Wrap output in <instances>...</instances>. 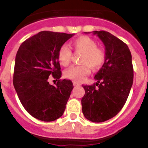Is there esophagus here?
<instances>
[{
    "label": "esophagus",
    "instance_id": "1",
    "mask_svg": "<svg viewBox=\"0 0 148 148\" xmlns=\"http://www.w3.org/2000/svg\"><path fill=\"white\" fill-rule=\"evenodd\" d=\"M73 84H74V86H79V84L78 82H73Z\"/></svg>",
    "mask_w": 148,
    "mask_h": 148
}]
</instances>
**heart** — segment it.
Instances as JSON below:
<instances>
[{"mask_svg":"<svg viewBox=\"0 0 148 148\" xmlns=\"http://www.w3.org/2000/svg\"><path fill=\"white\" fill-rule=\"evenodd\" d=\"M71 46L76 52L82 53L79 62L82 64L72 66L65 70L66 78L76 82H81L90 69L98 70L104 65L106 60V52L103 48L97 46L95 40L86 36H82L71 42ZM58 60L62 66L69 64L71 51L68 46L63 45L58 51Z\"/></svg>","mask_w":148,"mask_h":148,"instance_id":"obj_1","label":"heart"}]
</instances>
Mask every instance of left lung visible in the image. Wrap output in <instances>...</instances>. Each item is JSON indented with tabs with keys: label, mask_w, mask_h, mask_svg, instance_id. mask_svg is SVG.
<instances>
[{
	"label": "left lung",
	"mask_w": 148,
	"mask_h": 148,
	"mask_svg": "<svg viewBox=\"0 0 148 148\" xmlns=\"http://www.w3.org/2000/svg\"><path fill=\"white\" fill-rule=\"evenodd\" d=\"M105 46L106 60L95 76L97 81L83 87L82 112L87 120L102 122L117 115L125 105L132 83V55L127 45L105 31H95Z\"/></svg>",
	"instance_id": "left-lung-1"
}]
</instances>
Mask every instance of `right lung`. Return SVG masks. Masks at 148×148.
I'll list each match as a JSON object with an SVG mask.
<instances>
[{
    "label": "right lung",
    "mask_w": 148,
    "mask_h": 148,
    "mask_svg": "<svg viewBox=\"0 0 148 148\" xmlns=\"http://www.w3.org/2000/svg\"><path fill=\"white\" fill-rule=\"evenodd\" d=\"M74 34L44 31L23 41L15 60L13 86L25 110L35 118L51 122L62 117L74 86L62 77L58 51ZM59 79L55 86L47 79Z\"/></svg>",
    "instance_id": "right-lung-1"
}]
</instances>
